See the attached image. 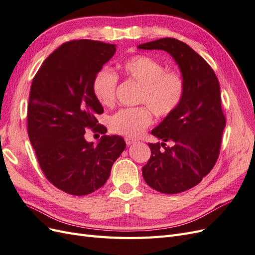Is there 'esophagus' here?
Listing matches in <instances>:
<instances>
[{"label":"esophagus","mask_w":255,"mask_h":255,"mask_svg":"<svg viewBox=\"0 0 255 255\" xmlns=\"http://www.w3.org/2000/svg\"><path fill=\"white\" fill-rule=\"evenodd\" d=\"M136 139H133V138H126V142H127V144L128 145H129V144H133V143H136Z\"/></svg>","instance_id":"esophagus-1"}]
</instances>
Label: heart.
I'll list each match as a JSON object with an SVG mask.
<instances>
[{
  "label": "heart",
  "instance_id": "heart-1",
  "mask_svg": "<svg viewBox=\"0 0 255 255\" xmlns=\"http://www.w3.org/2000/svg\"><path fill=\"white\" fill-rule=\"evenodd\" d=\"M125 78L140 86L137 103L145 106L122 109L110 119L113 133L128 138L140 136L153 121L152 113L164 118L181 104L185 92V80L177 70H165L158 60L143 54L130 56L119 65ZM118 76L111 70L99 71L92 83V92L98 102L111 107L116 102Z\"/></svg>",
  "mask_w": 255,
  "mask_h": 255
}]
</instances>
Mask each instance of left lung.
I'll return each instance as SVG.
<instances>
[{
  "instance_id": "8db88e82",
  "label": "left lung",
  "mask_w": 255,
  "mask_h": 255,
  "mask_svg": "<svg viewBox=\"0 0 255 255\" xmlns=\"http://www.w3.org/2000/svg\"><path fill=\"white\" fill-rule=\"evenodd\" d=\"M137 48L168 52L184 76L181 104L151 132L164 142L149 143L151 157L142 167L143 179L151 188L161 194H179L201 182L218 159L226 127L219 82L204 58L174 38H161ZM166 141L174 145L167 147Z\"/></svg>"
}]
</instances>
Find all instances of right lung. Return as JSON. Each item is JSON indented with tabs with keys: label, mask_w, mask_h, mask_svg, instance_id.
<instances>
[{
	"label": "right lung",
	"mask_w": 255,
	"mask_h": 255,
	"mask_svg": "<svg viewBox=\"0 0 255 255\" xmlns=\"http://www.w3.org/2000/svg\"><path fill=\"white\" fill-rule=\"evenodd\" d=\"M116 52V45L80 39L65 42L45 59L34 76L27 106V134L48 181L69 195L85 196L102 187L115 160L126 149L122 137L107 129L92 83ZM103 133L87 143L85 129Z\"/></svg>",
	"instance_id": "right-lung-1"
}]
</instances>
